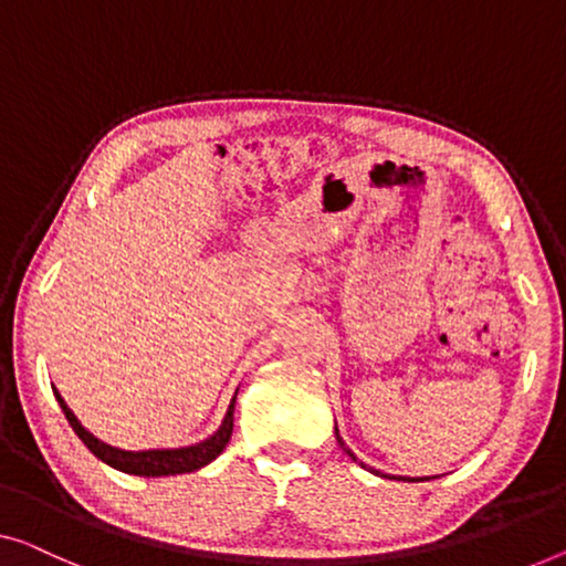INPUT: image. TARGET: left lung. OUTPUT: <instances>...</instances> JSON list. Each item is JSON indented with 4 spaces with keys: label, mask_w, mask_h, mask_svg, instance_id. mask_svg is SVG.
<instances>
[{
    "label": "left lung",
    "mask_w": 566,
    "mask_h": 566,
    "mask_svg": "<svg viewBox=\"0 0 566 566\" xmlns=\"http://www.w3.org/2000/svg\"><path fill=\"white\" fill-rule=\"evenodd\" d=\"M334 433H337V444L344 449V452H347L349 457H352V462H357L359 467H363V470H370V472H375V474H382V472H378V470H373V467H367L365 462H359L357 460V457H355V452H352V449L347 447V444H344V439L339 437V429H337V426H334ZM385 478H388V474H385ZM392 480H408V482H416V480H421V478H392Z\"/></svg>",
    "instance_id": "1"
}]
</instances>
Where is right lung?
Returning a JSON list of instances; mask_svg holds the SVG:
<instances>
[{
	"mask_svg": "<svg viewBox=\"0 0 566 566\" xmlns=\"http://www.w3.org/2000/svg\"><path fill=\"white\" fill-rule=\"evenodd\" d=\"M55 400H59L65 419H69L71 429L76 431V437L84 441L88 447V452L94 457H99L104 464L114 467V470L127 472V474H137V478H168V474H184V472H196L201 467H207L209 462H214L219 454L224 452L229 437H232V426H234V400L237 392L229 403L222 426L207 437L203 441H196V444L188 447H176V449H143V452H127V449L112 447L106 441L96 439L92 431H86L81 421L76 419V413L65 406V400L61 398V392L53 388Z\"/></svg>",
	"mask_w": 566,
	"mask_h": 566,
	"instance_id": "obj_1",
	"label": "right lung"
}]
</instances>
